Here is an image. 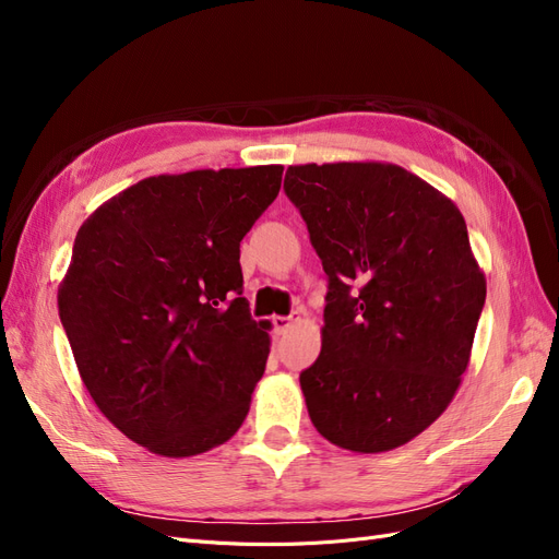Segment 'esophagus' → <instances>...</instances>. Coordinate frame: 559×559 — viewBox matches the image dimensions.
<instances>
[{
	"label": "esophagus",
	"instance_id": "34e87169",
	"mask_svg": "<svg viewBox=\"0 0 559 559\" xmlns=\"http://www.w3.org/2000/svg\"><path fill=\"white\" fill-rule=\"evenodd\" d=\"M296 319H300V312H298V310H296V312H292L289 317H282V314H275V317H273V326H275V331H280V333H282V331H286V329H289V326L294 324V321H296Z\"/></svg>",
	"mask_w": 559,
	"mask_h": 559
}]
</instances>
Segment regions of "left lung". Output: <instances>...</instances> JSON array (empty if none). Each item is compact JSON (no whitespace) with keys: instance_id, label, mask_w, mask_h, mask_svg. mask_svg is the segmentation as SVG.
I'll list each match as a JSON object with an SVG mask.
<instances>
[{"instance_id":"8db88e82","label":"left lung","mask_w":559,"mask_h":559,"mask_svg":"<svg viewBox=\"0 0 559 559\" xmlns=\"http://www.w3.org/2000/svg\"><path fill=\"white\" fill-rule=\"evenodd\" d=\"M284 193L329 275L300 373L314 429L366 454L413 441L456 394L485 306L462 212L392 163L292 165Z\"/></svg>"}]
</instances>
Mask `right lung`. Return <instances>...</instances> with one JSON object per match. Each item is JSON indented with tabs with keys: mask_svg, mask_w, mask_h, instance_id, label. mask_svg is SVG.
Returning a JSON list of instances; mask_svg holds the SVG:
<instances>
[{
	"mask_svg": "<svg viewBox=\"0 0 559 559\" xmlns=\"http://www.w3.org/2000/svg\"><path fill=\"white\" fill-rule=\"evenodd\" d=\"M282 165L142 179L76 233L60 321L95 405L130 441L193 456L242 427L270 337L242 298L240 242Z\"/></svg>",
	"mask_w": 559,
	"mask_h": 559,
	"instance_id": "obj_1",
	"label": "right lung"
}]
</instances>
